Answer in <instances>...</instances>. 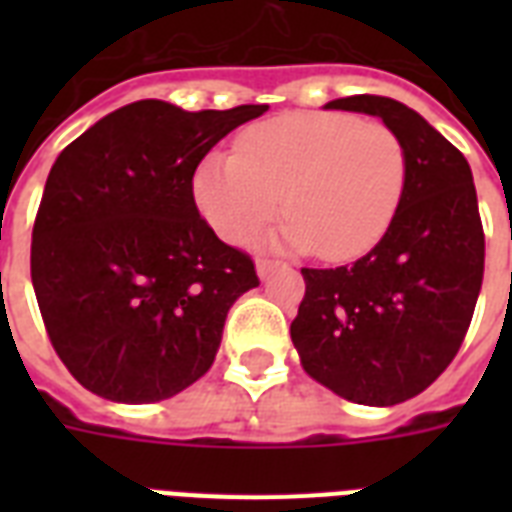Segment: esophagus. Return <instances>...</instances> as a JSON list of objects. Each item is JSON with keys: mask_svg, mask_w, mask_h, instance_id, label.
Listing matches in <instances>:
<instances>
[{"mask_svg": "<svg viewBox=\"0 0 512 512\" xmlns=\"http://www.w3.org/2000/svg\"><path fill=\"white\" fill-rule=\"evenodd\" d=\"M281 260H271V257H257V273H260V279H268L276 268H281Z\"/></svg>", "mask_w": 512, "mask_h": 512, "instance_id": "esophagus-1", "label": "esophagus"}]
</instances>
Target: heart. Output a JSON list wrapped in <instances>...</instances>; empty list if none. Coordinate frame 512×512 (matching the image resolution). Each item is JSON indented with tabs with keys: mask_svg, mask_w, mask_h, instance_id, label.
<instances>
[{
	"mask_svg": "<svg viewBox=\"0 0 512 512\" xmlns=\"http://www.w3.org/2000/svg\"><path fill=\"white\" fill-rule=\"evenodd\" d=\"M406 148L382 122L289 114L249 127L233 159L196 167L193 196L225 241H249L281 209V239L327 260L369 252L388 233L406 188Z\"/></svg>",
	"mask_w": 512,
	"mask_h": 512,
	"instance_id": "heart-1",
	"label": "heart"
}]
</instances>
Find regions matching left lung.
I'll use <instances>...</instances> for the list:
<instances>
[{
	"instance_id": "1",
	"label": "left lung",
	"mask_w": 512,
	"mask_h": 512,
	"mask_svg": "<svg viewBox=\"0 0 512 512\" xmlns=\"http://www.w3.org/2000/svg\"><path fill=\"white\" fill-rule=\"evenodd\" d=\"M327 108L380 116L409 172L374 249L340 268H303L289 332L313 380L356 404L393 406L436 382L468 335L484 281L476 185L468 159L404 103L350 95Z\"/></svg>"
}]
</instances>
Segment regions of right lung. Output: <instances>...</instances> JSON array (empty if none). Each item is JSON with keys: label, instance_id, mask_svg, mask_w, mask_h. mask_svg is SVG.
<instances>
[{"label": "right lung", "instance_id": "add662e5", "mask_svg": "<svg viewBox=\"0 0 512 512\" xmlns=\"http://www.w3.org/2000/svg\"><path fill=\"white\" fill-rule=\"evenodd\" d=\"M265 111L138 100L60 151L31 233V281L52 348L87 390L154 404L212 366L231 305L260 279L199 215L193 172Z\"/></svg>", "mask_w": 512, "mask_h": 512}]
</instances>
